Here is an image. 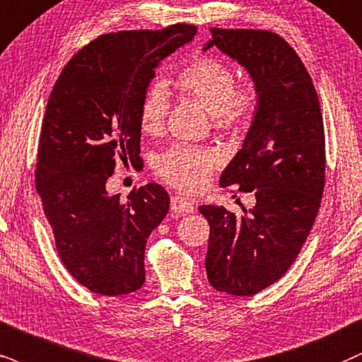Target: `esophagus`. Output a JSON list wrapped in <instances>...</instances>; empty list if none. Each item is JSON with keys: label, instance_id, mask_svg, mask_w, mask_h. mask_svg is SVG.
<instances>
[{"label": "esophagus", "instance_id": "1", "mask_svg": "<svg viewBox=\"0 0 362 362\" xmlns=\"http://www.w3.org/2000/svg\"><path fill=\"white\" fill-rule=\"evenodd\" d=\"M170 209L173 212L177 214H190L195 210V205L192 200L185 199V197H180V195H173L170 199Z\"/></svg>", "mask_w": 362, "mask_h": 362}]
</instances>
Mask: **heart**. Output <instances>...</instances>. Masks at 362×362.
<instances>
[{
    "instance_id": "obj_1",
    "label": "heart",
    "mask_w": 362,
    "mask_h": 362,
    "mask_svg": "<svg viewBox=\"0 0 362 362\" xmlns=\"http://www.w3.org/2000/svg\"><path fill=\"white\" fill-rule=\"evenodd\" d=\"M237 83L234 68L214 57L192 59L173 78V85L187 98L195 100L210 113L221 132H244L260 110L257 85ZM168 113V97L162 85H152L139 105V125L147 135L162 134ZM218 158L212 150L175 145L158 155L153 163L157 177L182 192L202 190L209 184Z\"/></svg>"
}]
</instances>
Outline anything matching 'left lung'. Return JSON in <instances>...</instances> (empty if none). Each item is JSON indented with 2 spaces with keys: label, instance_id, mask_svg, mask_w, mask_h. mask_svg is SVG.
Instances as JSON below:
<instances>
[{
  "label": "left lung",
  "instance_id": "obj_1",
  "mask_svg": "<svg viewBox=\"0 0 362 362\" xmlns=\"http://www.w3.org/2000/svg\"><path fill=\"white\" fill-rule=\"evenodd\" d=\"M207 48L237 59L260 91V110L222 187L252 192L244 215L200 205L210 226V286L254 296L289 271L314 226L326 180V139L317 91L296 49L267 30L210 28Z\"/></svg>",
  "mask_w": 362,
  "mask_h": 362
}]
</instances>
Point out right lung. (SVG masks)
<instances>
[{"label": "right lung", "mask_w": 362, "mask_h": 362, "mask_svg": "<svg viewBox=\"0 0 362 362\" xmlns=\"http://www.w3.org/2000/svg\"><path fill=\"white\" fill-rule=\"evenodd\" d=\"M194 25L100 35L59 73L45 110L36 192L59 259L76 282L123 296L145 282V245L170 197L158 184L127 200L105 185L118 162L140 160L139 105L153 68L194 38Z\"/></svg>", "instance_id": "right-lung-1"}]
</instances>
